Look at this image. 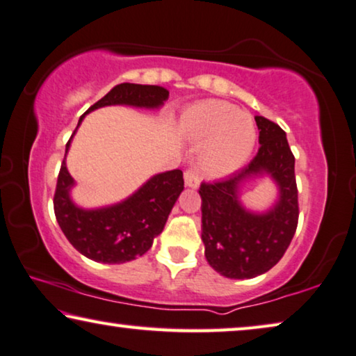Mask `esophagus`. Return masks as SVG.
Masks as SVG:
<instances>
[{
    "label": "esophagus",
    "mask_w": 356,
    "mask_h": 356,
    "mask_svg": "<svg viewBox=\"0 0 356 356\" xmlns=\"http://www.w3.org/2000/svg\"><path fill=\"white\" fill-rule=\"evenodd\" d=\"M184 179H185V185L190 188H197L200 185V174L197 169H187V171L184 172Z\"/></svg>",
    "instance_id": "1"
}]
</instances>
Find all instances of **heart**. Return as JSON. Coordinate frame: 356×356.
<instances>
[{
    "label": "heart",
    "mask_w": 356,
    "mask_h": 356,
    "mask_svg": "<svg viewBox=\"0 0 356 356\" xmlns=\"http://www.w3.org/2000/svg\"><path fill=\"white\" fill-rule=\"evenodd\" d=\"M182 132L197 142H207L202 152L204 168L211 172H229L248 158L254 145L253 122L237 113L232 104L207 99L193 104L180 121Z\"/></svg>",
    "instance_id": "b5f03b06"
}]
</instances>
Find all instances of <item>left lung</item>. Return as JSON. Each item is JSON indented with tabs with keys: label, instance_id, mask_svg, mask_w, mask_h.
<instances>
[{
	"label": "left lung",
	"instance_id": "obj_1",
	"mask_svg": "<svg viewBox=\"0 0 356 356\" xmlns=\"http://www.w3.org/2000/svg\"><path fill=\"white\" fill-rule=\"evenodd\" d=\"M259 130L257 156L240 171L214 182H202V240L209 266L229 279H252L269 271L284 257L298 224L295 156L285 132L276 122L254 118ZM268 172L280 185L281 197L266 215H252L239 207L236 188L253 173Z\"/></svg>",
	"mask_w": 356,
	"mask_h": 356
}]
</instances>
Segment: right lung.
<instances>
[{"label": "right lung", "mask_w": 356, "mask_h": 356, "mask_svg": "<svg viewBox=\"0 0 356 356\" xmlns=\"http://www.w3.org/2000/svg\"><path fill=\"white\" fill-rule=\"evenodd\" d=\"M168 97V90L156 85L121 83L92 104L87 113L109 104L158 108ZM83 116H80V121ZM71 138L66 143V152ZM72 184L64 158L53 198L59 227L83 257L98 263L114 264L132 261L152 248L153 238L163 232L169 213L184 190V174L180 169L158 174L126 202L92 211L80 209L71 202L69 190Z\"/></svg>", "instance_id": "obj_1"}]
</instances>
